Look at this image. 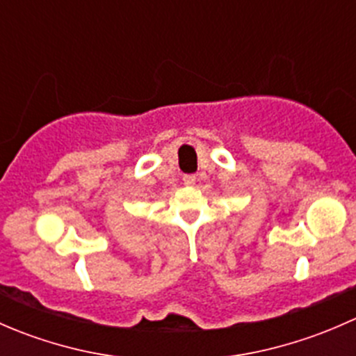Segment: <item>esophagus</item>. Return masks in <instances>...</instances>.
<instances>
[{
    "instance_id": "34e87169",
    "label": "esophagus",
    "mask_w": 356,
    "mask_h": 356,
    "mask_svg": "<svg viewBox=\"0 0 356 356\" xmlns=\"http://www.w3.org/2000/svg\"><path fill=\"white\" fill-rule=\"evenodd\" d=\"M182 182H184L186 186H195L196 184V175H193V174L184 175V177H182Z\"/></svg>"
}]
</instances>
